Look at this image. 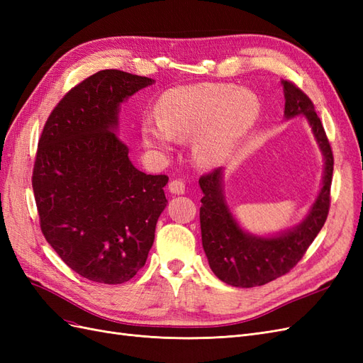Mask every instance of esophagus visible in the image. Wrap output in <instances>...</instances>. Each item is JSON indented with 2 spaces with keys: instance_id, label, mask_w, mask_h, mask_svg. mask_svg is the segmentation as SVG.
<instances>
[{
  "instance_id": "obj_1",
  "label": "esophagus",
  "mask_w": 363,
  "mask_h": 363,
  "mask_svg": "<svg viewBox=\"0 0 363 363\" xmlns=\"http://www.w3.org/2000/svg\"><path fill=\"white\" fill-rule=\"evenodd\" d=\"M168 189L174 195H182V194H184V182L183 180H172L168 184Z\"/></svg>"
}]
</instances>
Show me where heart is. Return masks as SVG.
Masks as SVG:
<instances>
[{"instance_id":"b5f03b06","label":"heart","mask_w":363,"mask_h":363,"mask_svg":"<svg viewBox=\"0 0 363 363\" xmlns=\"http://www.w3.org/2000/svg\"><path fill=\"white\" fill-rule=\"evenodd\" d=\"M259 112L257 95L248 89L213 83L174 87L160 98L157 121H144L140 136L147 148L163 152L171 151L174 139L195 136V162L219 167L232 157Z\"/></svg>"}]
</instances>
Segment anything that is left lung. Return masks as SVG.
Listing matches in <instances>:
<instances>
[{"mask_svg": "<svg viewBox=\"0 0 363 363\" xmlns=\"http://www.w3.org/2000/svg\"><path fill=\"white\" fill-rule=\"evenodd\" d=\"M284 118L306 116L324 159L323 184L303 221L276 235L259 236L239 225L224 195V168L203 175L200 207L201 240L215 276L230 286L255 288L289 272L323 228L330 207L333 155L315 107L303 91L281 80Z\"/></svg>", "mask_w": 363, "mask_h": 363, "instance_id": "left-lung-1", "label": "left lung"}]
</instances>
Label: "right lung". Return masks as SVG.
Here are the masks:
<instances>
[{"label": "right lung", "mask_w": 363, "mask_h": 363, "mask_svg": "<svg viewBox=\"0 0 363 363\" xmlns=\"http://www.w3.org/2000/svg\"><path fill=\"white\" fill-rule=\"evenodd\" d=\"M152 83L118 69L98 71L62 98L39 139L31 182L42 233L91 281L135 277L168 204L167 175L135 168L118 138L121 104Z\"/></svg>", "instance_id": "add662e5"}]
</instances>
